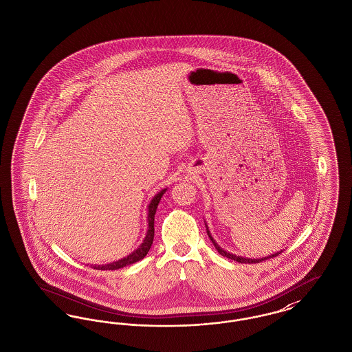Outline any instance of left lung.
I'll list each match as a JSON object with an SVG mask.
<instances>
[{
  "instance_id": "obj_1",
  "label": "left lung",
  "mask_w": 352,
  "mask_h": 352,
  "mask_svg": "<svg viewBox=\"0 0 352 352\" xmlns=\"http://www.w3.org/2000/svg\"><path fill=\"white\" fill-rule=\"evenodd\" d=\"M206 227H207V224H206ZM207 234H208V237L211 239V241H212V244L215 245V248H217V251L221 254V256H224V257H227V258H230V260H234V261H237V263H241V264H256V263H260V261H263V260H268V258H273V257H276V256H278L281 252H277V253H273V254H270V256H267V257H263V258H248V257H241V256H236L234 253H230V252L224 251L223 248H220L218 245V243L214 240V237L211 236L210 234V231H208V227H207Z\"/></svg>"
}]
</instances>
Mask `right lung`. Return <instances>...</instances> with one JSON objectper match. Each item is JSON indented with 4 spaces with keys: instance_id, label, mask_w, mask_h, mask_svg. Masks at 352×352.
I'll list each match as a JSON object with an SVG mask.
<instances>
[{
    "instance_id": "1",
    "label": "right lung",
    "mask_w": 352,
    "mask_h": 352,
    "mask_svg": "<svg viewBox=\"0 0 352 352\" xmlns=\"http://www.w3.org/2000/svg\"><path fill=\"white\" fill-rule=\"evenodd\" d=\"M166 192V188L161 190L153 199L151 201V204L148 207V224H149V228H148V232L146 236L142 241V244L132 252L129 256L115 261V263H111V264H107V265H94V269H99V270H116V269L124 268L126 265H131L134 264L140 260H142L148 252L151 250V244H153V239H154V215H155V211H157V207H158V203L161 201L162 195Z\"/></svg>"
}]
</instances>
